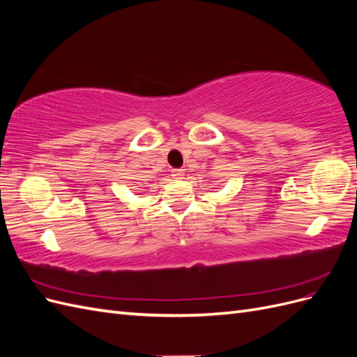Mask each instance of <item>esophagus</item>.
Returning a JSON list of instances; mask_svg holds the SVG:
<instances>
[{
	"mask_svg": "<svg viewBox=\"0 0 357 357\" xmlns=\"http://www.w3.org/2000/svg\"><path fill=\"white\" fill-rule=\"evenodd\" d=\"M171 176H172V178L180 180V178H183V176H185V171H183V169H172Z\"/></svg>",
	"mask_w": 357,
	"mask_h": 357,
	"instance_id": "obj_1",
	"label": "esophagus"
}]
</instances>
